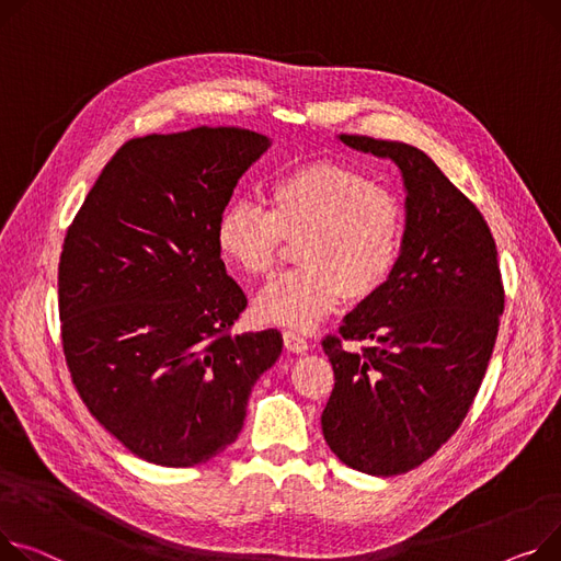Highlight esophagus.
Segmentation results:
<instances>
[{"label": "esophagus", "mask_w": 561, "mask_h": 561, "mask_svg": "<svg viewBox=\"0 0 561 561\" xmlns=\"http://www.w3.org/2000/svg\"><path fill=\"white\" fill-rule=\"evenodd\" d=\"M284 345L293 354H305L309 350V343H307L305 335L297 333V331H290V329L284 331Z\"/></svg>", "instance_id": "34e87169"}]
</instances>
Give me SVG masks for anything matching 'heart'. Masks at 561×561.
I'll list each match as a JSON object with an SVG mask.
<instances>
[{"instance_id": "b5f03b06", "label": "heart", "mask_w": 561, "mask_h": 561, "mask_svg": "<svg viewBox=\"0 0 561 561\" xmlns=\"http://www.w3.org/2000/svg\"><path fill=\"white\" fill-rule=\"evenodd\" d=\"M405 216L399 198L356 169L316 162L279 175L266 209L232 201L216 218L214 245L222 264L245 277H266L282 241L295 243L300 268L273 279L254 297V316L271 324L309 329L343 295L354 302L390 279Z\"/></svg>"}]
</instances>
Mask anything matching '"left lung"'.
<instances>
[{"label": "left lung", "instance_id": "left-lung-1", "mask_svg": "<svg viewBox=\"0 0 561 561\" xmlns=\"http://www.w3.org/2000/svg\"><path fill=\"white\" fill-rule=\"evenodd\" d=\"M339 139L399 167L405 228L386 286L322 341L335 377L322 433L347 467L397 476L428 460L478 394L505 309L499 252L476 205L417 146ZM343 340L368 347L350 353Z\"/></svg>", "mask_w": 561, "mask_h": 561}]
</instances>
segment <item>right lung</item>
I'll use <instances>...</instances> for the list:
<instances>
[{
  "mask_svg": "<svg viewBox=\"0 0 561 561\" xmlns=\"http://www.w3.org/2000/svg\"><path fill=\"white\" fill-rule=\"evenodd\" d=\"M268 146L234 126L130 139L67 230L58 309L71 381L146 462L194 467L230 446L282 354L277 329L230 333L248 300L214 245L218 214Z\"/></svg>",
  "mask_w": 561,
  "mask_h": 561,
  "instance_id": "right-lung-1",
  "label": "right lung"
}]
</instances>
